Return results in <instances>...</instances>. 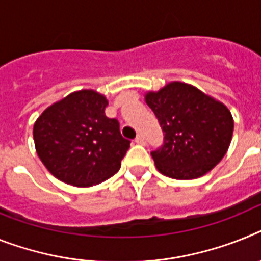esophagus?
Instances as JSON below:
<instances>
[{
	"instance_id": "obj_1",
	"label": "esophagus",
	"mask_w": 261,
	"mask_h": 261,
	"mask_svg": "<svg viewBox=\"0 0 261 261\" xmlns=\"http://www.w3.org/2000/svg\"><path fill=\"white\" fill-rule=\"evenodd\" d=\"M135 142H137L138 144H144L146 143V141H144V137L142 134H138L137 138H135Z\"/></svg>"
}]
</instances>
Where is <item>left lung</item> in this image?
<instances>
[{
    "label": "left lung",
    "mask_w": 261,
    "mask_h": 261,
    "mask_svg": "<svg viewBox=\"0 0 261 261\" xmlns=\"http://www.w3.org/2000/svg\"><path fill=\"white\" fill-rule=\"evenodd\" d=\"M164 133L151 156L158 171L178 180L200 178L222 161L233 134L224 103L185 82L167 83L144 95Z\"/></svg>",
    "instance_id": "8db88e82"
}]
</instances>
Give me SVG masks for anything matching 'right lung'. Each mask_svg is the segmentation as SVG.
Instances as JSON below:
<instances>
[{
  "instance_id": "right-lung-1",
  "label": "right lung",
  "mask_w": 261,
  "mask_h": 261,
  "mask_svg": "<svg viewBox=\"0 0 261 261\" xmlns=\"http://www.w3.org/2000/svg\"><path fill=\"white\" fill-rule=\"evenodd\" d=\"M106 97L80 90L53 103L33 127L39 159L57 179L91 187L111 178L130 147L117 119L105 115Z\"/></svg>"
}]
</instances>
